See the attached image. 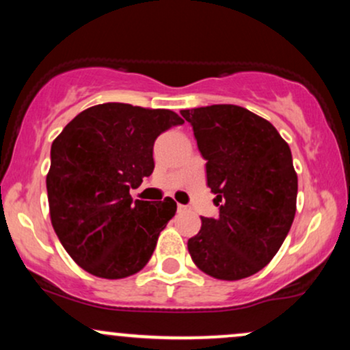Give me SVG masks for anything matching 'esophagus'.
Here are the masks:
<instances>
[{"label":"esophagus","instance_id":"34e87169","mask_svg":"<svg viewBox=\"0 0 350 350\" xmlns=\"http://www.w3.org/2000/svg\"><path fill=\"white\" fill-rule=\"evenodd\" d=\"M187 211H189L187 206H183V204H179V206H178V212H179V214H183V212H187Z\"/></svg>","mask_w":350,"mask_h":350}]
</instances>
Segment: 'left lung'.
Masks as SVG:
<instances>
[{
    "label": "left lung",
    "instance_id": "1",
    "mask_svg": "<svg viewBox=\"0 0 350 350\" xmlns=\"http://www.w3.org/2000/svg\"><path fill=\"white\" fill-rule=\"evenodd\" d=\"M206 159L219 215L187 240L192 262L217 280H242L271 262L296 212L298 176L276 128L237 105L183 110Z\"/></svg>",
    "mask_w": 350,
    "mask_h": 350
}]
</instances>
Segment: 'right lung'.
Listing matches in <instances>:
<instances>
[{
    "instance_id": "1",
    "label": "right lung",
    "mask_w": 350,
    "mask_h": 350,
    "mask_svg": "<svg viewBox=\"0 0 350 350\" xmlns=\"http://www.w3.org/2000/svg\"><path fill=\"white\" fill-rule=\"evenodd\" d=\"M183 118L171 110L102 103L83 110L51 146L46 186L51 222L74 262L120 280L150 262L176 202L133 200L154 170L152 146Z\"/></svg>"
}]
</instances>
